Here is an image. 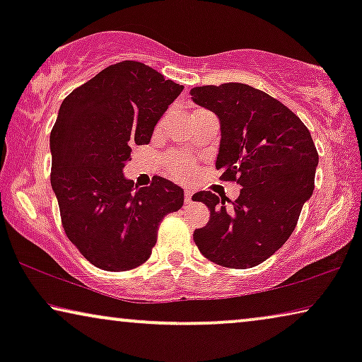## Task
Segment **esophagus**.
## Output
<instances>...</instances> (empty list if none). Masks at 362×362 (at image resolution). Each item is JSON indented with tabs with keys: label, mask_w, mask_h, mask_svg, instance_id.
<instances>
[{
	"label": "esophagus",
	"mask_w": 362,
	"mask_h": 362,
	"mask_svg": "<svg viewBox=\"0 0 362 362\" xmlns=\"http://www.w3.org/2000/svg\"><path fill=\"white\" fill-rule=\"evenodd\" d=\"M185 202H186V204H191V202H192V192L191 191H185Z\"/></svg>",
	"instance_id": "1"
}]
</instances>
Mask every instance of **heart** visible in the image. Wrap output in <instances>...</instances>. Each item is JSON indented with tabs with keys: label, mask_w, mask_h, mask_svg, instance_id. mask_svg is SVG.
Masks as SVG:
<instances>
[{
	"label": "heart",
	"mask_w": 362,
	"mask_h": 362,
	"mask_svg": "<svg viewBox=\"0 0 362 362\" xmlns=\"http://www.w3.org/2000/svg\"><path fill=\"white\" fill-rule=\"evenodd\" d=\"M192 170H194V166H192V163L186 156L175 155L168 160V171L176 180H187Z\"/></svg>",
	"instance_id": "heart-1"
}]
</instances>
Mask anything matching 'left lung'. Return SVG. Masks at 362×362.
Wrapping results in <instances>:
<instances>
[{
    "label": "left lung",
    "mask_w": 362,
    "mask_h": 362,
    "mask_svg": "<svg viewBox=\"0 0 362 362\" xmlns=\"http://www.w3.org/2000/svg\"><path fill=\"white\" fill-rule=\"evenodd\" d=\"M192 102L214 112L221 122L217 170L237 181L240 196L199 191L211 219L194 230L206 259L229 269H250L274 255L288 240L301 207L313 194L318 151L305 123L284 103L245 83L202 86Z\"/></svg>",
    "instance_id": "obj_1"
}]
</instances>
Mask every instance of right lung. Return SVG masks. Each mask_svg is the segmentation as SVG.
<instances>
[{
    "instance_id": "1",
    "label": "right lung",
    "mask_w": 362,
    "mask_h": 362,
    "mask_svg": "<svg viewBox=\"0 0 362 362\" xmlns=\"http://www.w3.org/2000/svg\"><path fill=\"white\" fill-rule=\"evenodd\" d=\"M136 61L108 66L64 98L51 132V185L64 230L92 265L136 269L150 259L163 217L185 191L155 176L135 189L123 176L132 148L148 145L168 105L182 92Z\"/></svg>"
}]
</instances>
